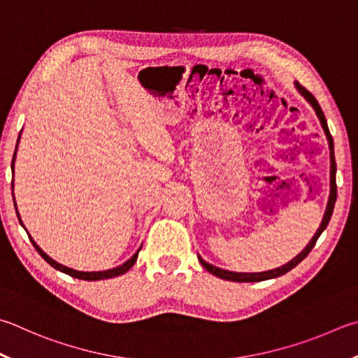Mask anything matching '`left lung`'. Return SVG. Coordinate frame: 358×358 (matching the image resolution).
Instances as JSON below:
<instances>
[{
	"label": "left lung",
	"mask_w": 358,
	"mask_h": 358,
	"mask_svg": "<svg viewBox=\"0 0 358 358\" xmlns=\"http://www.w3.org/2000/svg\"><path fill=\"white\" fill-rule=\"evenodd\" d=\"M296 87L299 92H301L305 99H307L310 101V105L313 106V109L317 114V119H320L321 125L324 128V133H326L327 136V141H329V147H330V161H332V166H330V197H329V203H327V208H326V213H324V219L320 225V229H317V231L315 233V236L311 238V241L308 243V245L305 247V249L299 253V255L296 258H292L289 263H287L285 266H282V268H277V269H272V271H268V272H249V274H245V272H231V271H225V269H220V268H216V266H213L210 263L203 262L199 257V262L201 263V266L208 271L211 272L213 275H216L219 278H224V280H230V282H263V280H269V278H274V277H280L283 274H287L288 271H291L292 268H296V266L302 262V259L308 255V253L311 252V249H313L317 238L321 236V233L326 230V227L329 225V220L330 217H332V213H334V206H335V201H336V181H335V173H336V162H335V155H334V139H332V134H330L329 131V127H327V122H326V115H324L322 109L320 106V103H317V100L313 96V94L308 92L307 89H305L303 86H301V84L296 83Z\"/></svg>",
	"instance_id": "8db88e82"
}]
</instances>
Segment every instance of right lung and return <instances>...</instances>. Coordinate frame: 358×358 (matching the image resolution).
Segmentation results:
<instances>
[{
    "instance_id": "add662e5",
    "label": "right lung",
    "mask_w": 358,
    "mask_h": 358,
    "mask_svg": "<svg viewBox=\"0 0 358 358\" xmlns=\"http://www.w3.org/2000/svg\"><path fill=\"white\" fill-rule=\"evenodd\" d=\"M17 152V150H15ZM14 159H15V153H14ZM12 167H14V161H12ZM17 216H18V213H17ZM20 217V216H18ZM20 224H22V220H20ZM23 225V224H22ZM29 239H31V243H32V245L36 247V250L41 253V257L45 259V262H47L50 266H53L55 269H57V271H61V272H64V274H67V275H70V277H75V278H80V280H105V278H113V277H117V275H122V274H125L127 271H129L133 268V264L136 263V259H138V253H139V250L134 253V255L128 259V262H125L123 263L122 266H117V268H114V269H109V271H100V272H80V271H75V269H70V268H66V266H62V264H59V263H56L55 259H51L47 253H45L41 247H38L36 243H34V239H32L31 236H29Z\"/></svg>"
}]
</instances>
